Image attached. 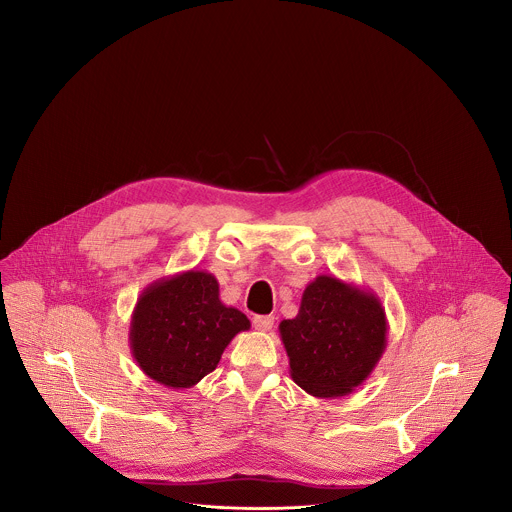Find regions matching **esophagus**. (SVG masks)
<instances>
[{
    "label": "esophagus",
    "instance_id": "esophagus-1",
    "mask_svg": "<svg viewBox=\"0 0 512 512\" xmlns=\"http://www.w3.org/2000/svg\"><path fill=\"white\" fill-rule=\"evenodd\" d=\"M273 322H275L273 316H255L253 318L255 330H261V332H269L273 328Z\"/></svg>",
    "mask_w": 512,
    "mask_h": 512
}]
</instances>
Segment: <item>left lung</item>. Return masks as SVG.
Here are the masks:
<instances>
[{
	"instance_id": "left-lung-1",
	"label": "left lung",
	"mask_w": 512,
	"mask_h": 512,
	"mask_svg": "<svg viewBox=\"0 0 512 512\" xmlns=\"http://www.w3.org/2000/svg\"><path fill=\"white\" fill-rule=\"evenodd\" d=\"M289 375L314 397H344L369 379L387 348V316L375 291L318 275L296 318L279 324Z\"/></svg>"
}]
</instances>
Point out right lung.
Instances as JSON below:
<instances>
[{"label": "right lung", "instance_id": "obj_1", "mask_svg": "<svg viewBox=\"0 0 512 512\" xmlns=\"http://www.w3.org/2000/svg\"><path fill=\"white\" fill-rule=\"evenodd\" d=\"M249 318L218 298L208 271L162 277L141 291L131 314L129 346L139 369L170 389H190L216 369Z\"/></svg>", "mask_w": 512, "mask_h": 512}]
</instances>
